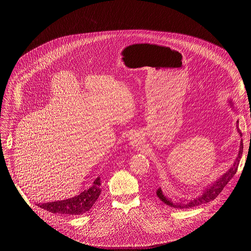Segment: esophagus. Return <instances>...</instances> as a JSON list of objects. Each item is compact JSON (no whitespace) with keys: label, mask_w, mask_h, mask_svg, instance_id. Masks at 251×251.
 I'll return each mask as SVG.
<instances>
[{"label":"esophagus","mask_w":251,"mask_h":251,"mask_svg":"<svg viewBox=\"0 0 251 251\" xmlns=\"http://www.w3.org/2000/svg\"><path fill=\"white\" fill-rule=\"evenodd\" d=\"M130 140H131L130 143H131V145H132L133 147H137V146H139V145L141 144V140H140V138H139L138 136L133 135V136H131Z\"/></svg>","instance_id":"obj_1"}]
</instances>
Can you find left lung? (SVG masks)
I'll return each instance as SVG.
<instances>
[{"mask_svg":"<svg viewBox=\"0 0 251 251\" xmlns=\"http://www.w3.org/2000/svg\"><path fill=\"white\" fill-rule=\"evenodd\" d=\"M238 123V122H237ZM237 131L240 134V136H242L241 131L239 130V128L237 127ZM243 152V143H242V139L240 142V147H239V152H238V156L236 158L235 163L233 164V166L229 169L228 172H226L222 177H220V180H218L213 185H211L209 188H207L205 191H203L202 195L198 198V199H194V200H190L183 202H178V203H173V201H171L168 198H166V196H164L163 192L161 189H159L157 191V196L160 198V200H162V201H164L166 204L173 206V207H180V208H190V207H194V206H198L200 204L202 203H206L208 201H213L216 199L224 190V188L227 185V183L231 180V177L235 175L237 168H238V164H239V160L241 158Z\"/></svg>","mask_w":251,"mask_h":251,"instance_id":"8db88e82","label":"left lung"}]
</instances>
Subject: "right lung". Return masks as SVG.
<instances>
[{
  "label": "right lung",
  "instance_id": "obj_1",
  "mask_svg": "<svg viewBox=\"0 0 251 251\" xmlns=\"http://www.w3.org/2000/svg\"><path fill=\"white\" fill-rule=\"evenodd\" d=\"M99 187L100 180L99 177H97L91 188H89L87 191L85 190L76 197L63 201L39 203L38 205L52 213L64 214V216H79V214L87 212L95 203L101 192Z\"/></svg>",
  "mask_w": 251,
  "mask_h": 251
}]
</instances>
